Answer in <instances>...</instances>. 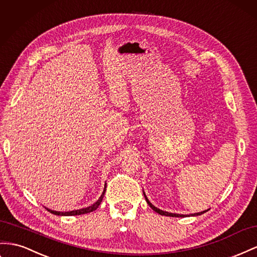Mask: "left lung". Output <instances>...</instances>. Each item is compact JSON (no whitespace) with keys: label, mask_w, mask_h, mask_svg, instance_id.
<instances>
[{"label":"left lung","mask_w":257,"mask_h":257,"mask_svg":"<svg viewBox=\"0 0 257 257\" xmlns=\"http://www.w3.org/2000/svg\"><path fill=\"white\" fill-rule=\"evenodd\" d=\"M144 195H145V193H144ZM145 198H146V201H147V203L149 204V206L151 207V209L154 210L155 212L159 213V214H160V215H165V216H171V217H184V216H187V215H182V214H174V213H169V212L162 211V210H160V209H158V207H156L155 205H152V204L150 203V201L147 199V197H146V195H145ZM205 212H207V210H206V211H203V212H200V213L190 214V216H198V215H201V214H203V213H205Z\"/></svg>","instance_id":"left-lung-1"}]
</instances>
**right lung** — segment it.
Returning <instances> with one entry per match:
<instances>
[{"mask_svg":"<svg viewBox=\"0 0 257 257\" xmlns=\"http://www.w3.org/2000/svg\"><path fill=\"white\" fill-rule=\"evenodd\" d=\"M105 192H106V187H105V189H103V192H102V195L100 196V198L97 200V202H95L93 205H91V206H88V207H85V209H81V210H75V211H70V212H56V211H52V210H50V209H46L48 212H51V213H53V214H55V215H60V216H62V215H64V216H70V215H81V214H85V213H91V212H93V211H95L97 207L99 206V204H100V202L102 201V199H103V196H105Z\"/></svg>","mask_w":257,"mask_h":257,"instance_id":"add662e5","label":"right lung"}]
</instances>
